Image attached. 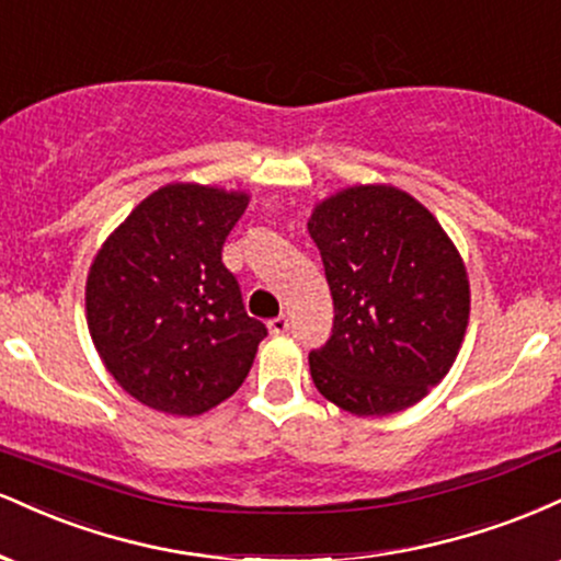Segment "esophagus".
<instances>
[{"mask_svg":"<svg viewBox=\"0 0 561 561\" xmlns=\"http://www.w3.org/2000/svg\"><path fill=\"white\" fill-rule=\"evenodd\" d=\"M267 328H270V333H273V335H280V333H286L288 328H291V320H288L286 314H278V318H273L267 322Z\"/></svg>","mask_w":561,"mask_h":561,"instance_id":"esophagus-1","label":"esophagus"}]
</instances>
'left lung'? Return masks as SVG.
Listing matches in <instances>:
<instances>
[{
	"label": "left lung",
	"mask_w": 561,
	"mask_h": 561,
	"mask_svg": "<svg viewBox=\"0 0 561 561\" xmlns=\"http://www.w3.org/2000/svg\"><path fill=\"white\" fill-rule=\"evenodd\" d=\"M333 296V328L309 352L325 399L352 414H391L440 383L462 346L470 283L449 236L417 199L354 186L307 222Z\"/></svg>",
	"instance_id": "obj_1"
}]
</instances>
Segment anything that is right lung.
Masks as SVG:
<instances>
[{"instance_id": "add662e5", "label": "right lung", "mask_w": 561, "mask_h": 561, "mask_svg": "<svg viewBox=\"0 0 561 561\" xmlns=\"http://www.w3.org/2000/svg\"><path fill=\"white\" fill-rule=\"evenodd\" d=\"M247 194L173 183L110 236L85 283L99 357L141 404L202 414L239 391L267 335L243 309L222 243Z\"/></svg>"}]
</instances>
